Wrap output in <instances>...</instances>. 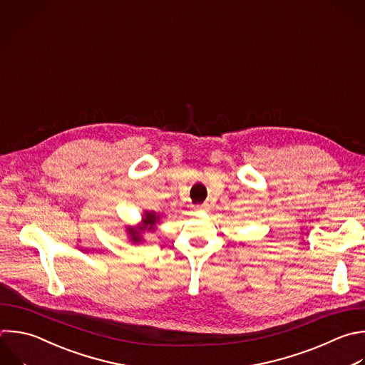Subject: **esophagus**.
Returning <instances> with one entry per match:
<instances>
[{
	"label": "esophagus",
	"instance_id": "esophagus-1",
	"mask_svg": "<svg viewBox=\"0 0 365 365\" xmlns=\"http://www.w3.org/2000/svg\"><path fill=\"white\" fill-rule=\"evenodd\" d=\"M201 210H208V205H207V204H204V205H201Z\"/></svg>",
	"mask_w": 365,
	"mask_h": 365
}]
</instances>
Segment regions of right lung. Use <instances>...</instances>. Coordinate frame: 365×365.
<instances>
[{
    "label": "right lung",
    "mask_w": 365,
    "mask_h": 365,
    "mask_svg": "<svg viewBox=\"0 0 365 365\" xmlns=\"http://www.w3.org/2000/svg\"><path fill=\"white\" fill-rule=\"evenodd\" d=\"M158 220H160V215H157L155 212L145 211L144 217H143L144 224L137 225V227H127V234L130 235V240L133 242H141L143 241L141 234L144 231H154V227L158 222Z\"/></svg>",
    "instance_id": "add662e5"
}]
</instances>
